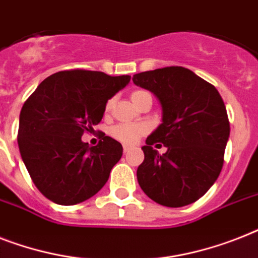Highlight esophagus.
<instances>
[{
    "instance_id": "34e87169",
    "label": "esophagus",
    "mask_w": 258,
    "mask_h": 258,
    "mask_svg": "<svg viewBox=\"0 0 258 258\" xmlns=\"http://www.w3.org/2000/svg\"><path fill=\"white\" fill-rule=\"evenodd\" d=\"M131 150H133V147H131V146H127V144H125V146H123V151H124V154L130 152Z\"/></svg>"
}]
</instances>
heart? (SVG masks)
<instances>
[{"label": "heart", "mask_w": 258, "mask_h": 258, "mask_svg": "<svg viewBox=\"0 0 258 258\" xmlns=\"http://www.w3.org/2000/svg\"><path fill=\"white\" fill-rule=\"evenodd\" d=\"M144 91H135L133 96L138 95ZM112 102L108 100L107 102V108L111 107ZM148 131V127L143 123H119V124L114 125L111 128V135L114 136L115 139L122 142L125 144H134Z\"/></svg>", "instance_id": "obj_1"}]
</instances>
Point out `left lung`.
Masks as SVG:
<instances>
[{"label":"left lung","mask_w":258,"mask_h":258,"mask_svg":"<svg viewBox=\"0 0 258 258\" xmlns=\"http://www.w3.org/2000/svg\"><path fill=\"white\" fill-rule=\"evenodd\" d=\"M134 83L158 98L162 123L142 147L138 183L148 198L171 208L192 204L212 187L229 139L227 108L219 91L180 66L135 74ZM167 151L160 155L152 147Z\"/></svg>","instance_id":"left-lung-1"}]
</instances>
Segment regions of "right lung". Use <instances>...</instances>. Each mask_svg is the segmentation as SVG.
Returning a JSON list of instances; mask_svg holds the SVG:
<instances>
[{"label": "right lung", "instance_id": "1", "mask_svg": "<svg viewBox=\"0 0 258 258\" xmlns=\"http://www.w3.org/2000/svg\"><path fill=\"white\" fill-rule=\"evenodd\" d=\"M130 75L102 71H59L42 81L20 114L18 147L33 183L59 205L98 194L120 160L122 144L102 136L98 146L82 142L102 120L106 103L130 83Z\"/></svg>", "mask_w": 258, "mask_h": 258}]
</instances>
